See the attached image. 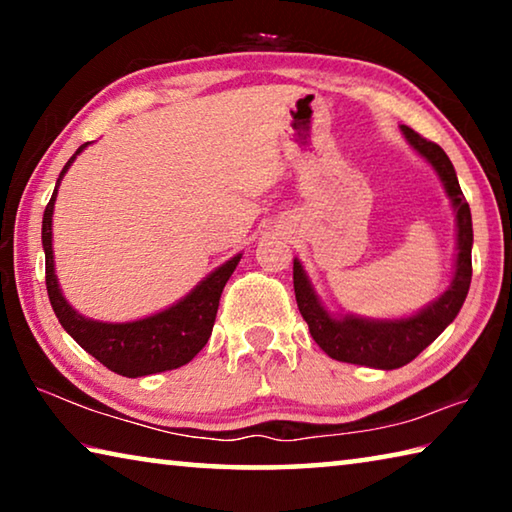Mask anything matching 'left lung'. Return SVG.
Listing matches in <instances>:
<instances>
[{
  "label": "left lung",
  "mask_w": 512,
  "mask_h": 512,
  "mask_svg": "<svg viewBox=\"0 0 512 512\" xmlns=\"http://www.w3.org/2000/svg\"><path fill=\"white\" fill-rule=\"evenodd\" d=\"M411 149L427 160L452 201L456 214V259L454 275L443 296L404 318H361L354 314H332L314 291L305 268L293 259V289L302 318L307 320L314 341L327 357L357 366L395 370L413 361L438 339L440 332L458 316L472 282V214L458 185L456 171L438 144L424 140L409 126H400Z\"/></svg>",
  "instance_id": "8db88e82"
}]
</instances>
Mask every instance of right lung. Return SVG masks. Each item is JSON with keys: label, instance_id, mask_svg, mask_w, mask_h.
Masks as SVG:
<instances>
[{"label": "right lung", "instance_id": "right-lung-1", "mask_svg": "<svg viewBox=\"0 0 512 512\" xmlns=\"http://www.w3.org/2000/svg\"><path fill=\"white\" fill-rule=\"evenodd\" d=\"M90 142L81 144L72 158L60 171L58 183L51 201L45 207L42 216V248H45V273H47V293L54 307L58 323L65 332L90 352L94 359L101 361L108 370L117 372L121 377H144L155 372L173 370L192 361L198 352L205 348L210 339L216 309L225 282L235 273L241 259V253L203 277L185 298L173 302L171 307L158 311V314L146 316L131 323H103L79 314L65 300L63 291L58 287V277L54 268V246H51V216H54V203L58 196V185L67 169L72 167L76 155L88 149Z\"/></svg>", "mask_w": 512, "mask_h": 512}]
</instances>
